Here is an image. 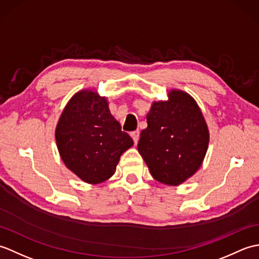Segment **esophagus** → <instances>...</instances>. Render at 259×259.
Instances as JSON below:
<instances>
[{"mask_svg": "<svg viewBox=\"0 0 259 259\" xmlns=\"http://www.w3.org/2000/svg\"><path fill=\"white\" fill-rule=\"evenodd\" d=\"M131 137H133V139H134V142H135V144H138V140H139V137H140L139 130L133 131V133H131Z\"/></svg>", "mask_w": 259, "mask_h": 259, "instance_id": "34e87169", "label": "esophagus"}]
</instances>
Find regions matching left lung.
Here are the masks:
<instances>
[{
    "label": "left lung",
    "instance_id": "1",
    "mask_svg": "<svg viewBox=\"0 0 259 259\" xmlns=\"http://www.w3.org/2000/svg\"><path fill=\"white\" fill-rule=\"evenodd\" d=\"M147 123L138 151L151 176L164 185L183 184L199 169L207 152L209 133L200 109L189 95L172 90L167 101L152 104Z\"/></svg>",
    "mask_w": 259,
    "mask_h": 259
}]
</instances>
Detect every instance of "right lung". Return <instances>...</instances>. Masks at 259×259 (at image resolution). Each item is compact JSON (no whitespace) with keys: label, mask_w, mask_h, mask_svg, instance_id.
Listing matches in <instances>:
<instances>
[{"label":"right lung","mask_w":259,"mask_h":259,"mask_svg":"<svg viewBox=\"0 0 259 259\" xmlns=\"http://www.w3.org/2000/svg\"><path fill=\"white\" fill-rule=\"evenodd\" d=\"M56 140L65 166L88 184L111 177L120 156L134 145L110 113L106 98L89 90L76 93L64 108Z\"/></svg>","instance_id":"1"}]
</instances>
